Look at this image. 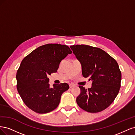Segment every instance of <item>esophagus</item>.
Here are the masks:
<instances>
[{
    "mask_svg": "<svg viewBox=\"0 0 135 135\" xmlns=\"http://www.w3.org/2000/svg\"><path fill=\"white\" fill-rule=\"evenodd\" d=\"M75 86L74 84H69V87H70V88H72V87H74Z\"/></svg>",
    "mask_w": 135,
    "mask_h": 135,
    "instance_id": "esophagus-1",
    "label": "esophagus"
}]
</instances>
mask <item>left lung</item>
<instances>
[{"label":"left lung","mask_w":135,"mask_h":135,"mask_svg":"<svg viewBox=\"0 0 135 135\" xmlns=\"http://www.w3.org/2000/svg\"><path fill=\"white\" fill-rule=\"evenodd\" d=\"M70 47L80 61L83 76L92 81L90 88L79 85L80 93L76 97V103L87 112L103 111L119 91L122 74L117 62L99 48L83 44Z\"/></svg>","instance_id":"left-lung-1"}]
</instances>
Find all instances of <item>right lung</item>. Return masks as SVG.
Here are the masks:
<instances>
[{
  "instance_id": "add662e5",
  "label": "right lung",
  "mask_w": 135,
  "mask_h": 135,
  "mask_svg": "<svg viewBox=\"0 0 135 135\" xmlns=\"http://www.w3.org/2000/svg\"><path fill=\"white\" fill-rule=\"evenodd\" d=\"M72 51L66 45L48 44L40 46L24 58L16 74L17 89L23 103L32 111L45 114L58 107L68 83L50 87L48 75L56 73L61 61Z\"/></svg>"
}]
</instances>
